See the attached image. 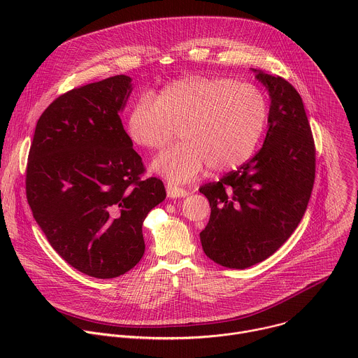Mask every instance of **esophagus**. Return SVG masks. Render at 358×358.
Masks as SVG:
<instances>
[{"label":"esophagus","mask_w":358,"mask_h":358,"mask_svg":"<svg viewBox=\"0 0 358 358\" xmlns=\"http://www.w3.org/2000/svg\"><path fill=\"white\" fill-rule=\"evenodd\" d=\"M166 188H167V195L170 196V198H182V196H185V195H188V191L187 189H184V188H180V187H177L176 184H167L166 185Z\"/></svg>","instance_id":"1"}]
</instances>
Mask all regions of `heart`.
Masks as SVG:
<instances>
[{
  "mask_svg": "<svg viewBox=\"0 0 358 358\" xmlns=\"http://www.w3.org/2000/svg\"><path fill=\"white\" fill-rule=\"evenodd\" d=\"M269 117L266 94L229 78L188 75L170 82L152 100L143 94L131 106L126 130L148 151H166L152 170L171 182H187L207 166L215 173L245 164L257 150Z\"/></svg>",
  "mask_w": 358,
  "mask_h": 358,
  "instance_id": "obj_1",
  "label": "heart"
}]
</instances>
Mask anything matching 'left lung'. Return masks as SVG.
<instances>
[{"label":"left lung","mask_w":358,"mask_h":358,"mask_svg":"<svg viewBox=\"0 0 358 358\" xmlns=\"http://www.w3.org/2000/svg\"><path fill=\"white\" fill-rule=\"evenodd\" d=\"M257 79L271 96L262 148L220 181L199 187L210 201L201 234L207 257L245 269L273 255L301 221L316 174V147L299 92L282 76L262 71Z\"/></svg>","instance_id":"1"}]
</instances>
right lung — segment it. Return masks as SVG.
<instances>
[{
    "label": "right lung",
    "mask_w": 358,
    "mask_h": 358,
    "mask_svg": "<svg viewBox=\"0 0 358 358\" xmlns=\"http://www.w3.org/2000/svg\"><path fill=\"white\" fill-rule=\"evenodd\" d=\"M131 79L116 75L75 87L38 119L25 189L34 218L61 257L79 272L117 278L144 253L143 221L166 198L145 167L119 112Z\"/></svg>",
    "instance_id": "obj_1"
}]
</instances>
